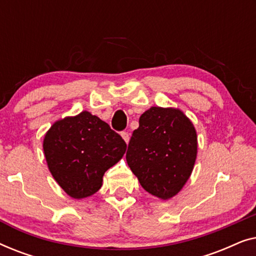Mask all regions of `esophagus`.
<instances>
[{
	"label": "esophagus",
	"instance_id": "obj_1",
	"mask_svg": "<svg viewBox=\"0 0 256 256\" xmlns=\"http://www.w3.org/2000/svg\"><path fill=\"white\" fill-rule=\"evenodd\" d=\"M121 136H122V138L124 140L126 143L129 142V134H128L127 132H121Z\"/></svg>",
	"mask_w": 256,
	"mask_h": 256
}]
</instances>
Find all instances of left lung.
I'll use <instances>...</instances> for the list:
<instances>
[{
  "label": "left lung",
  "mask_w": 256,
  "mask_h": 256,
  "mask_svg": "<svg viewBox=\"0 0 256 256\" xmlns=\"http://www.w3.org/2000/svg\"><path fill=\"white\" fill-rule=\"evenodd\" d=\"M132 132L126 158L146 192L160 199L176 196L191 176L197 157V132L176 108L152 107Z\"/></svg>",
  "instance_id": "1"
}]
</instances>
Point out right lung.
I'll return each instance as SVG.
<instances>
[{"instance_id": "right-lung-1", "label": "right lung", "mask_w": 256, "mask_h": 256, "mask_svg": "<svg viewBox=\"0 0 256 256\" xmlns=\"http://www.w3.org/2000/svg\"><path fill=\"white\" fill-rule=\"evenodd\" d=\"M43 149L56 182L70 197L82 199L99 190L104 172L122 158L127 144L110 124L84 110L54 122Z\"/></svg>"}]
</instances>
